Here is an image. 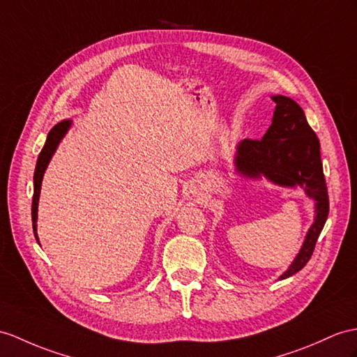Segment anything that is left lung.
<instances>
[{
  "label": "left lung",
  "mask_w": 357,
  "mask_h": 357,
  "mask_svg": "<svg viewBox=\"0 0 357 357\" xmlns=\"http://www.w3.org/2000/svg\"><path fill=\"white\" fill-rule=\"evenodd\" d=\"M273 124L262 139H244L238 146L236 167L250 177L264 174L282 186L304 188L317 202V218L303 248L280 280L291 277L309 262L328 215V194L321 163L319 141L307 124L303 109L294 100L275 95Z\"/></svg>",
  "instance_id": "1"
}]
</instances>
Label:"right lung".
Listing matches in <instances>:
<instances>
[{
	"label": "right lung",
	"mask_w": 357,
	"mask_h": 357,
	"mask_svg": "<svg viewBox=\"0 0 357 357\" xmlns=\"http://www.w3.org/2000/svg\"><path fill=\"white\" fill-rule=\"evenodd\" d=\"M71 126V121H62L57 126H54L53 128L50 130L47 142L43 145V149L38 158V163H36V169H34V192H33V203H31V221H33V231L34 236L38 239V231H36V220H38V202H39V194H40V185H42V177L43 172L47 169V165L53 155L54 150L57 149V145L60 142V139L63 137V135L66 133L68 127Z\"/></svg>",
	"instance_id": "right-lung-1"
}]
</instances>
